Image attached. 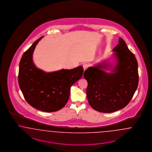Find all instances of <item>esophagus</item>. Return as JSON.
<instances>
[{"label":"esophagus","instance_id":"1","mask_svg":"<svg viewBox=\"0 0 152 152\" xmlns=\"http://www.w3.org/2000/svg\"><path fill=\"white\" fill-rule=\"evenodd\" d=\"M83 68H84V71H85V70L87 69V68L88 67V65L87 64H84L83 65Z\"/></svg>","mask_w":152,"mask_h":152}]
</instances>
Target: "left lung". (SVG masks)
Segmentation results:
<instances>
[{
  "mask_svg": "<svg viewBox=\"0 0 152 152\" xmlns=\"http://www.w3.org/2000/svg\"><path fill=\"white\" fill-rule=\"evenodd\" d=\"M113 51L114 65L104 61L84 73L88 81V101L93 109L101 113H113L126 107L139 83L137 61L121 38Z\"/></svg>",
  "mask_w": 152,
  "mask_h": 152,
  "instance_id": "obj_1",
  "label": "left lung"
}]
</instances>
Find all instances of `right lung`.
Instances as JSON below:
<instances>
[{
	"label": "right lung",
	"instance_id": "right-lung-1",
	"mask_svg": "<svg viewBox=\"0 0 152 152\" xmlns=\"http://www.w3.org/2000/svg\"><path fill=\"white\" fill-rule=\"evenodd\" d=\"M43 36L33 43L23 55L19 64L18 84L26 102L32 107L45 112H54L67 103L71 86L81 79L83 67L61 69L46 72L37 68L33 54Z\"/></svg>",
	"mask_w": 152,
	"mask_h": 152
}]
</instances>
